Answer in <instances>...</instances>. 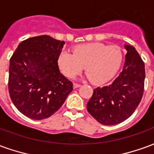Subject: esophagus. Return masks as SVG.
<instances>
[{
    "label": "esophagus",
    "mask_w": 154,
    "mask_h": 154,
    "mask_svg": "<svg viewBox=\"0 0 154 154\" xmlns=\"http://www.w3.org/2000/svg\"><path fill=\"white\" fill-rule=\"evenodd\" d=\"M81 85L80 84H77V83H74L73 84V88H77V87H80Z\"/></svg>",
    "instance_id": "34e87169"
}]
</instances>
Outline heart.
<instances>
[{"mask_svg": "<svg viewBox=\"0 0 154 154\" xmlns=\"http://www.w3.org/2000/svg\"><path fill=\"white\" fill-rule=\"evenodd\" d=\"M123 61V52L118 45L93 43L74 48L72 54L61 52L57 65L65 77L74 78L86 66V74L91 82L106 84L118 72Z\"/></svg>", "mask_w": 154, "mask_h": 154, "instance_id": "1", "label": "heart"}]
</instances>
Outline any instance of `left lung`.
I'll use <instances>...</instances> for the list:
<instances>
[{
    "label": "left lung",
    "instance_id": "obj_1",
    "mask_svg": "<svg viewBox=\"0 0 154 154\" xmlns=\"http://www.w3.org/2000/svg\"><path fill=\"white\" fill-rule=\"evenodd\" d=\"M127 50L123 71L109 86L94 89L87 105L88 112L105 125H114L131 116L142 99L145 79L144 63L131 45Z\"/></svg>",
    "mask_w": 154,
    "mask_h": 154
}]
</instances>
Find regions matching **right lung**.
<instances>
[{"instance_id":"add662e5","label":"right lung","mask_w":154,"mask_h":154,"mask_svg":"<svg viewBox=\"0 0 154 154\" xmlns=\"http://www.w3.org/2000/svg\"><path fill=\"white\" fill-rule=\"evenodd\" d=\"M64 44L48 35L27 38L10 59V97L19 111L30 119L50 117L72 91V82L57 65Z\"/></svg>"}]
</instances>
